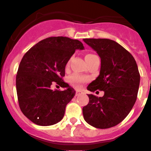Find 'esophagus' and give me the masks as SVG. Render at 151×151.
Listing matches in <instances>:
<instances>
[{
  "mask_svg": "<svg viewBox=\"0 0 151 151\" xmlns=\"http://www.w3.org/2000/svg\"><path fill=\"white\" fill-rule=\"evenodd\" d=\"M81 93H83L82 91H81V90H80V89L76 90V96H79V95L81 94Z\"/></svg>",
  "mask_w": 151,
  "mask_h": 151,
  "instance_id": "34e87169",
  "label": "esophagus"
}]
</instances>
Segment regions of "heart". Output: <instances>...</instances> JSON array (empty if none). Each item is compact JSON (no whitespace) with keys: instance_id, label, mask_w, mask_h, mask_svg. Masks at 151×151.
Masks as SVG:
<instances>
[{"instance_id":"heart-1","label":"heart","mask_w":151,"mask_h":151,"mask_svg":"<svg viewBox=\"0 0 151 151\" xmlns=\"http://www.w3.org/2000/svg\"><path fill=\"white\" fill-rule=\"evenodd\" d=\"M94 56H96V55H93V54H86L85 56V60H89V59L93 58V57ZM70 60H69V61L67 62V65H66L67 67L69 65V64H70ZM85 80H86L85 77H83V76L79 75V74H73V75L70 76V78H69V81H70L72 84H74V86H79L81 83L85 81Z\"/></svg>"}]
</instances>
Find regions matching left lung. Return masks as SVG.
<instances>
[{"mask_svg": "<svg viewBox=\"0 0 151 151\" xmlns=\"http://www.w3.org/2000/svg\"><path fill=\"white\" fill-rule=\"evenodd\" d=\"M83 40L101 58L99 75L87 89L104 91L102 97L88 94L89 101L83 107V116L89 125L109 129L121 123L132 109L139 88V71L132 55L115 41L101 38Z\"/></svg>", "mask_w": 151, "mask_h": 151, "instance_id": "left-lung-1", "label": "left lung"}]
</instances>
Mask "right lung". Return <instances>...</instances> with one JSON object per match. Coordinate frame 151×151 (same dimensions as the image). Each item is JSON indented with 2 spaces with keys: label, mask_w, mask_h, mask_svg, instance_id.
Listing matches in <instances>:
<instances>
[{
  "label": "right lung",
  "mask_w": 151,
  "mask_h": 151,
  "mask_svg": "<svg viewBox=\"0 0 151 151\" xmlns=\"http://www.w3.org/2000/svg\"><path fill=\"white\" fill-rule=\"evenodd\" d=\"M83 49L78 40L50 37L24 55L16 75L17 95L22 114L34 124L51 126L62 119L66 106L75 94L62 79L65 66L76 50ZM53 83L67 89L52 90Z\"/></svg>",
  "instance_id": "obj_1"
}]
</instances>
